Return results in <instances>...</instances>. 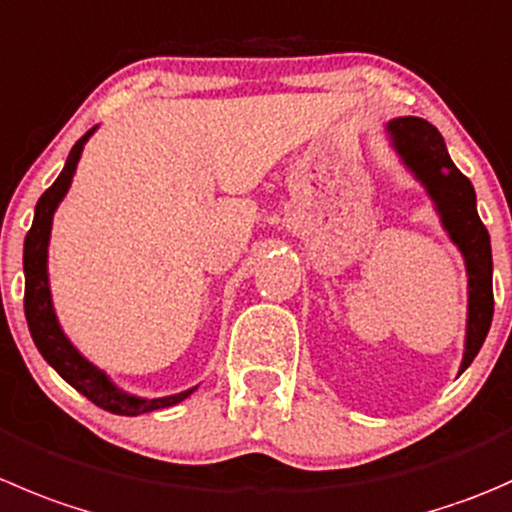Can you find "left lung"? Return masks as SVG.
Masks as SVG:
<instances>
[{"label": "left lung", "instance_id": "1", "mask_svg": "<svg viewBox=\"0 0 512 512\" xmlns=\"http://www.w3.org/2000/svg\"><path fill=\"white\" fill-rule=\"evenodd\" d=\"M390 147L405 170L423 185L448 232L460 250L468 277V315L460 372L470 367L488 337L493 322V252L490 235L478 217V200L468 177L453 165L443 135L423 117H395L385 124ZM458 372V375H460Z\"/></svg>", "mask_w": 512, "mask_h": 512}]
</instances>
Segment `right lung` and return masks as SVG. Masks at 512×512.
<instances>
[{"mask_svg": "<svg viewBox=\"0 0 512 512\" xmlns=\"http://www.w3.org/2000/svg\"><path fill=\"white\" fill-rule=\"evenodd\" d=\"M94 132H97V127H92L87 135L79 137L77 145L69 152L67 162H64V170L59 172L54 185L39 197L37 207H34L32 230L24 237V315H27V325L29 332H32L34 345L42 352L44 360L59 372L64 382H69L77 393H82L84 398L92 400L94 405H99L107 413L137 418V415L155 413V410L172 408V405L182 403V400L195 393L197 385L190 390H182V393L165 395V398H140V395L122 390L102 367L89 362L74 347V342L69 340L67 332L59 325L57 312H54L52 290H49L47 262L54 212H57L59 202L64 200V195L72 187V177L77 172L79 157H82L84 145H87Z\"/></svg>", "mask_w": 512, "mask_h": 512, "instance_id": "1", "label": "right lung"}]
</instances>
